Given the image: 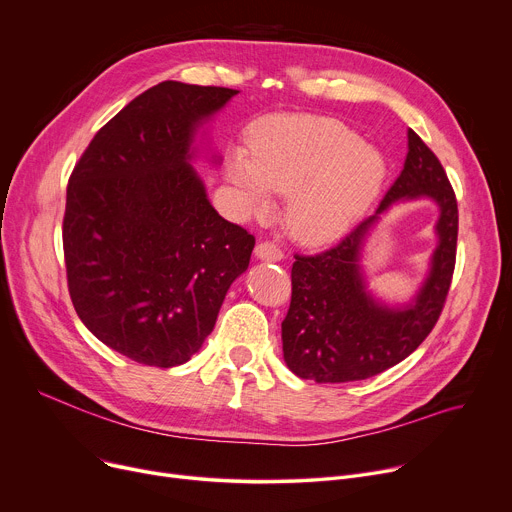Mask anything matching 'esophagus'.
<instances>
[{
    "instance_id": "34e87169",
    "label": "esophagus",
    "mask_w": 512,
    "mask_h": 512,
    "mask_svg": "<svg viewBox=\"0 0 512 512\" xmlns=\"http://www.w3.org/2000/svg\"><path fill=\"white\" fill-rule=\"evenodd\" d=\"M256 258L266 262H279L283 258V250L275 242H260L256 246Z\"/></svg>"
}]
</instances>
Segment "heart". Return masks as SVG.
<instances>
[{"mask_svg": "<svg viewBox=\"0 0 512 512\" xmlns=\"http://www.w3.org/2000/svg\"><path fill=\"white\" fill-rule=\"evenodd\" d=\"M386 175L382 155L339 119L268 117L250 132L248 157L227 165L229 182L252 215L270 208V194L291 196L287 229L308 246L345 235L376 200Z\"/></svg>", "mask_w": 512, "mask_h": 512, "instance_id": "b5f03b06", "label": "heart"}]
</instances>
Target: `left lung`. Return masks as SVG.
Returning a JSON list of instances; mask_svg holds the SVG:
<instances>
[{"instance_id":"8db88e82","label":"left lung","mask_w":512,"mask_h":512,"mask_svg":"<svg viewBox=\"0 0 512 512\" xmlns=\"http://www.w3.org/2000/svg\"><path fill=\"white\" fill-rule=\"evenodd\" d=\"M401 175L376 213L341 242L314 256L295 254L291 304L281 324L289 370L314 382H353L397 366L432 333L450 289L457 260L459 210L438 157L413 130ZM430 197L441 208L439 246L431 275L411 305L388 309L369 295L358 266L367 231L395 201Z\"/></svg>"}]
</instances>
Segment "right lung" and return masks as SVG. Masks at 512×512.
<instances>
[{
    "label": "right lung",
    "instance_id": "1",
    "mask_svg": "<svg viewBox=\"0 0 512 512\" xmlns=\"http://www.w3.org/2000/svg\"><path fill=\"white\" fill-rule=\"evenodd\" d=\"M239 90L165 80L95 134L66 194L68 291L84 326L138 364H186L213 333L256 239L190 165L194 134Z\"/></svg>",
    "mask_w": 512,
    "mask_h": 512
}]
</instances>
